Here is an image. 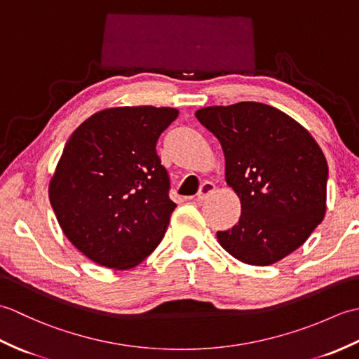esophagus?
I'll return each instance as SVG.
<instances>
[{
  "label": "esophagus",
  "instance_id": "obj_1",
  "mask_svg": "<svg viewBox=\"0 0 359 359\" xmlns=\"http://www.w3.org/2000/svg\"><path fill=\"white\" fill-rule=\"evenodd\" d=\"M215 189H216V185L212 184V182H205V184L201 185L199 193H197V201L207 199V197H208L210 194L215 193Z\"/></svg>",
  "mask_w": 359,
  "mask_h": 359
}]
</instances>
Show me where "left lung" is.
<instances>
[{
  "label": "left lung",
  "instance_id": "obj_1",
  "mask_svg": "<svg viewBox=\"0 0 359 359\" xmlns=\"http://www.w3.org/2000/svg\"><path fill=\"white\" fill-rule=\"evenodd\" d=\"M225 154L241 217L217 241L238 261L265 266L299 248L325 216L329 166L301 123L273 106L241 102L196 111Z\"/></svg>",
  "mask_w": 359,
  "mask_h": 359
}]
</instances>
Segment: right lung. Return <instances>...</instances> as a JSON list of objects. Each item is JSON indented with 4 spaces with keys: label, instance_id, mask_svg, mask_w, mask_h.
<instances>
[{
    "label": "right lung",
    "instance_id": "1",
    "mask_svg": "<svg viewBox=\"0 0 359 359\" xmlns=\"http://www.w3.org/2000/svg\"><path fill=\"white\" fill-rule=\"evenodd\" d=\"M177 116L174 108H108L65 144L49 199L66 238L90 261L129 270L163 239L175 203L156 144Z\"/></svg>",
    "mask_w": 359,
    "mask_h": 359
}]
</instances>
